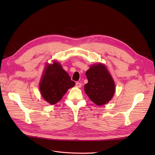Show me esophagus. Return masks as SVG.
Listing matches in <instances>:
<instances>
[{"mask_svg": "<svg viewBox=\"0 0 155 155\" xmlns=\"http://www.w3.org/2000/svg\"><path fill=\"white\" fill-rule=\"evenodd\" d=\"M81 86H82V84L81 83H79V82H77V83H76V87H77L80 88V87H81Z\"/></svg>", "mask_w": 155, "mask_h": 155, "instance_id": "esophagus-1", "label": "esophagus"}]
</instances>
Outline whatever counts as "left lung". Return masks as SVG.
Wrapping results in <instances>:
<instances>
[{"mask_svg":"<svg viewBox=\"0 0 155 155\" xmlns=\"http://www.w3.org/2000/svg\"><path fill=\"white\" fill-rule=\"evenodd\" d=\"M86 76L88 83L84 85V91L90 99L99 106L109 102L115 93V84L105 65H92Z\"/></svg>","mask_w":155,"mask_h":155,"instance_id":"8db88e82","label":"left lung"}]
</instances>
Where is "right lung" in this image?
<instances>
[{"label": "right lung", "instance_id": "obj_1", "mask_svg": "<svg viewBox=\"0 0 155 155\" xmlns=\"http://www.w3.org/2000/svg\"><path fill=\"white\" fill-rule=\"evenodd\" d=\"M75 85L71 77L58 62L48 64L45 68L39 88L42 97L49 104H54L61 100L68 89Z\"/></svg>", "mask_w": 155, "mask_h": 155}]
</instances>
